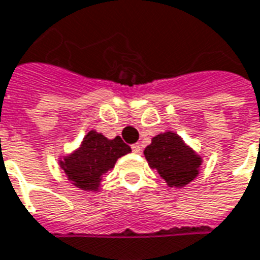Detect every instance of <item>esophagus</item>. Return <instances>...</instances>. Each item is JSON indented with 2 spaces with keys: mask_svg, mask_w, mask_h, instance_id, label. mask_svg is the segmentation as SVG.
<instances>
[{
  "mask_svg": "<svg viewBox=\"0 0 260 260\" xmlns=\"http://www.w3.org/2000/svg\"><path fill=\"white\" fill-rule=\"evenodd\" d=\"M131 147H132V151H134L135 154H140V153H142V146H140L139 143H135V145H132Z\"/></svg>",
  "mask_w": 260,
  "mask_h": 260,
  "instance_id": "obj_1",
  "label": "esophagus"
}]
</instances>
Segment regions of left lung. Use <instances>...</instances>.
<instances>
[{
  "label": "left lung",
  "instance_id": "8db88e82",
  "mask_svg": "<svg viewBox=\"0 0 260 260\" xmlns=\"http://www.w3.org/2000/svg\"><path fill=\"white\" fill-rule=\"evenodd\" d=\"M143 153L150 168L155 169L169 187L176 189L193 182L203 165V157L172 131L155 135Z\"/></svg>",
  "mask_w": 260,
  "mask_h": 260
}]
</instances>
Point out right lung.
<instances>
[{
    "mask_svg": "<svg viewBox=\"0 0 260 260\" xmlns=\"http://www.w3.org/2000/svg\"><path fill=\"white\" fill-rule=\"evenodd\" d=\"M131 151L129 146L125 145L120 136L109 139L91 129L77 149L61 155L59 167L76 187L85 191H99L103 176L114 168L117 159Z\"/></svg>",
    "mask_w": 260,
    "mask_h": 260,
    "instance_id": "1",
    "label": "right lung"
}]
</instances>
